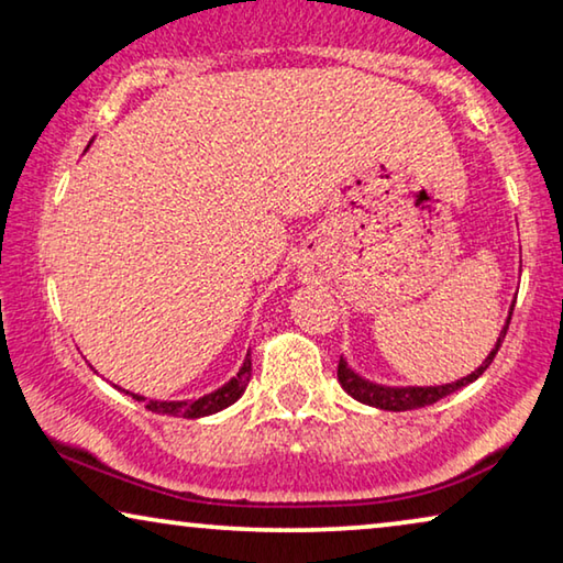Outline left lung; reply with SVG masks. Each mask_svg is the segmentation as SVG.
I'll list each match as a JSON object with an SVG mask.
<instances>
[{
	"label": "left lung",
	"instance_id": "obj_1",
	"mask_svg": "<svg viewBox=\"0 0 563 563\" xmlns=\"http://www.w3.org/2000/svg\"><path fill=\"white\" fill-rule=\"evenodd\" d=\"M511 314H514V307L508 311V319H506V327L504 332H500L496 347L488 354L486 360H483V365L473 372V375L457 379V383L451 385H438V387H383V385H372L367 379H362L360 375H354V372L347 367V362L340 360V365H336V379H340V385L347 390V395H352L354 400L372 405V408H379V410H415V408H426V405H432L438 400H443L445 395H453L455 390H461V387L471 385L473 379H478L483 372L488 369V365L496 357V352L500 350V342H504V336L508 332V324H511Z\"/></svg>",
	"mask_w": 563,
	"mask_h": 563
}]
</instances>
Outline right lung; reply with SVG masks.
<instances>
[{"instance_id": "add662e5", "label": "right lung", "mask_w": 563, "mask_h": 563, "mask_svg": "<svg viewBox=\"0 0 563 563\" xmlns=\"http://www.w3.org/2000/svg\"><path fill=\"white\" fill-rule=\"evenodd\" d=\"M249 379H252V357L246 354L244 365L236 372V377H231L227 385L211 395L198 397V400L188 402H158V400H145L141 395H133V400L145 402V410L158 412V415H173V418H203V415H213L223 408H229L231 402H236L244 395Z\"/></svg>"}]
</instances>
